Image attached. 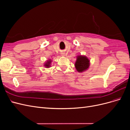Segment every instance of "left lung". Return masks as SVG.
I'll return each instance as SVG.
<instances>
[{
  "mask_svg": "<svg viewBox=\"0 0 130 130\" xmlns=\"http://www.w3.org/2000/svg\"><path fill=\"white\" fill-rule=\"evenodd\" d=\"M75 68L77 72H82L86 70L89 67V60L84 56H78L75 62Z\"/></svg>",
  "mask_w": 130,
  "mask_h": 130,
  "instance_id": "1",
  "label": "left lung"
}]
</instances>
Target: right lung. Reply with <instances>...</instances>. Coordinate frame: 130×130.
I'll list each match as a JSON object with an SVG mask.
<instances>
[{
    "label": "right lung",
    "mask_w": 130,
    "mask_h": 130,
    "mask_svg": "<svg viewBox=\"0 0 130 130\" xmlns=\"http://www.w3.org/2000/svg\"><path fill=\"white\" fill-rule=\"evenodd\" d=\"M50 63H51V61L49 60L48 61H46V63H45L44 66L45 67H49L50 66Z\"/></svg>",
    "instance_id": "add662e5"
}]
</instances>
